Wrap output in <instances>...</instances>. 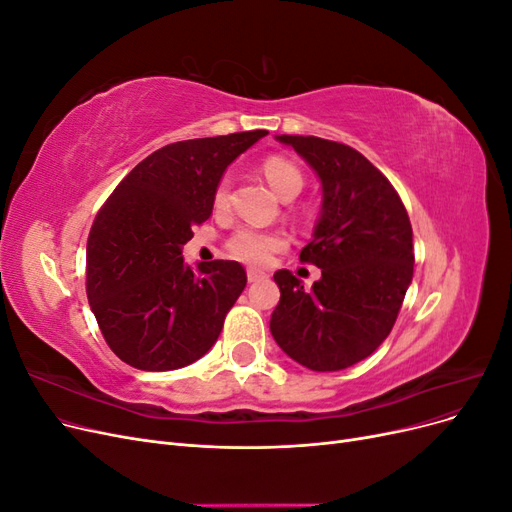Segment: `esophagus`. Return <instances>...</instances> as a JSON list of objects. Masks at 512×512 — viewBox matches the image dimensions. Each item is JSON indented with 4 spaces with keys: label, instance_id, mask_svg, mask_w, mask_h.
<instances>
[{
    "label": "esophagus",
    "instance_id": "1",
    "mask_svg": "<svg viewBox=\"0 0 512 512\" xmlns=\"http://www.w3.org/2000/svg\"><path fill=\"white\" fill-rule=\"evenodd\" d=\"M267 277V273L265 271H260V269H247V282H260V280H265Z\"/></svg>",
    "mask_w": 512,
    "mask_h": 512
}]
</instances>
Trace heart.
Instances as JSON below:
<instances>
[{"instance_id":"b5f03b06","label":"heart","mask_w":512,"mask_h":512,"mask_svg":"<svg viewBox=\"0 0 512 512\" xmlns=\"http://www.w3.org/2000/svg\"><path fill=\"white\" fill-rule=\"evenodd\" d=\"M262 173H265L271 188L280 194L284 200L294 198L303 190V173L294 166L290 160L271 156L262 162ZM230 196V177L224 175L215 188L213 203L215 207H226ZM286 247V237L282 232L275 230H262L256 226H241L235 235L228 239L230 254L250 262V265H267L275 252H280Z\"/></svg>"}]
</instances>
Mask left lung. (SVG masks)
<instances>
[{"label":"left lung","instance_id":"left-lung-1","mask_svg":"<svg viewBox=\"0 0 512 512\" xmlns=\"http://www.w3.org/2000/svg\"><path fill=\"white\" fill-rule=\"evenodd\" d=\"M275 138L320 179V218L301 260L322 275L305 288L288 269L275 271L282 294L271 335L307 369H346L367 359L397 320L414 271L410 218L389 179L363 153L318 136Z\"/></svg>","mask_w":512,"mask_h":512}]
</instances>
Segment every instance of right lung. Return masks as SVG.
I'll use <instances>...</instances> for the list:
<instances>
[{"mask_svg": "<svg viewBox=\"0 0 512 512\" xmlns=\"http://www.w3.org/2000/svg\"><path fill=\"white\" fill-rule=\"evenodd\" d=\"M267 130L192 138L153 151L108 196L87 241V299L123 363L179 369L218 342L247 284L237 260L185 265L226 168Z\"/></svg>", "mask_w": 512, "mask_h": 512, "instance_id": "1", "label": "right lung"}]
</instances>
